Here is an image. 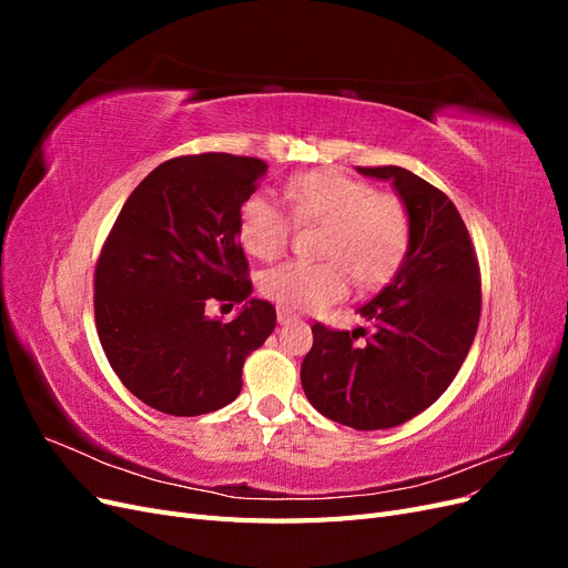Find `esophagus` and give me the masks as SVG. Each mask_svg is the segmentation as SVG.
<instances>
[{
    "instance_id": "obj_1",
    "label": "esophagus",
    "mask_w": 568,
    "mask_h": 568,
    "mask_svg": "<svg viewBox=\"0 0 568 568\" xmlns=\"http://www.w3.org/2000/svg\"><path fill=\"white\" fill-rule=\"evenodd\" d=\"M294 317H296V315H294V313H288V311H284V307H280V311H277V320H280V324H286V322H291Z\"/></svg>"
}]
</instances>
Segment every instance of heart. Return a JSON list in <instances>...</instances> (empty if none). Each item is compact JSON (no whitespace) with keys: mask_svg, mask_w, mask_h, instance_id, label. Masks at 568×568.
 I'll use <instances>...</instances> for the list:
<instances>
[{"mask_svg":"<svg viewBox=\"0 0 568 568\" xmlns=\"http://www.w3.org/2000/svg\"><path fill=\"white\" fill-rule=\"evenodd\" d=\"M286 201L298 222L322 225V261H286L261 277L263 296L288 313L320 311L359 286H379L400 270L412 244V215L405 201L334 168L298 173L286 182ZM294 220L267 194L248 196L239 209L242 248L272 261L291 239Z\"/></svg>","mask_w":568,"mask_h":568,"instance_id":"heart-1","label":"heart"}]
</instances>
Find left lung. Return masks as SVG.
Masks as SVG:
<instances>
[{
  "instance_id": "8db88e82",
  "label": "left lung",
  "mask_w": 568,
  "mask_h": 568,
  "mask_svg": "<svg viewBox=\"0 0 568 568\" xmlns=\"http://www.w3.org/2000/svg\"><path fill=\"white\" fill-rule=\"evenodd\" d=\"M357 173L395 186L412 215V244L395 277L357 307L369 326L313 324L301 384L326 419L376 432L417 417L453 384L478 329L480 272L467 225L440 189L398 165Z\"/></svg>"
}]
</instances>
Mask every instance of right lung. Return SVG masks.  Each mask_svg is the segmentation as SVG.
<instances>
[{"label":"right lung","mask_w":568,"mask_h":568,"mask_svg":"<svg viewBox=\"0 0 568 568\" xmlns=\"http://www.w3.org/2000/svg\"><path fill=\"white\" fill-rule=\"evenodd\" d=\"M265 161L199 153L161 163L120 211L94 270L101 348L123 386L175 417L209 415L242 390L246 357L272 334V303L248 298L242 203ZM211 302H244L232 323Z\"/></svg>","instance_id":"obj_1"}]
</instances>
